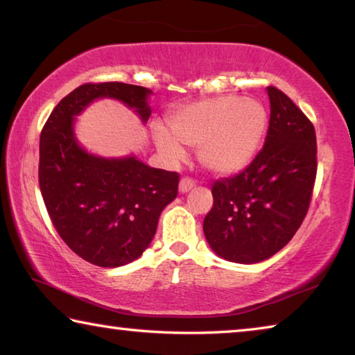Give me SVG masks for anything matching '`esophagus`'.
<instances>
[{
  "instance_id": "obj_1",
  "label": "esophagus",
  "mask_w": 355,
  "mask_h": 355,
  "mask_svg": "<svg viewBox=\"0 0 355 355\" xmlns=\"http://www.w3.org/2000/svg\"><path fill=\"white\" fill-rule=\"evenodd\" d=\"M196 183L192 182L189 178H182L180 180V184H178V191L182 192V194H186V192H189L192 188H194Z\"/></svg>"
}]
</instances>
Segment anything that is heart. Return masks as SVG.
<instances>
[{
    "mask_svg": "<svg viewBox=\"0 0 355 355\" xmlns=\"http://www.w3.org/2000/svg\"><path fill=\"white\" fill-rule=\"evenodd\" d=\"M171 133L153 127V141L167 159L184 158L181 147L197 148L199 163L216 175L244 171L258 153L268 127V112L254 98L219 95L180 106L169 119Z\"/></svg>",
    "mask_w": 355,
    "mask_h": 355,
    "instance_id": "heart-1",
    "label": "heart"
}]
</instances>
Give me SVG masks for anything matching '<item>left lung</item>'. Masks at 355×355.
<instances>
[{
	"mask_svg": "<svg viewBox=\"0 0 355 355\" xmlns=\"http://www.w3.org/2000/svg\"><path fill=\"white\" fill-rule=\"evenodd\" d=\"M268 136L252 164L213 184L203 233L216 255L254 264L291 241L302 224L316 178V135L305 114L275 87Z\"/></svg>",
	"mask_w": 355,
	"mask_h": 355,
	"instance_id": "obj_1",
	"label": "left lung"
}]
</instances>
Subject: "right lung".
Returning <instances> with one entry per match:
<instances>
[{"label":"right lung","mask_w":355,"mask_h":355,"mask_svg":"<svg viewBox=\"0 0 355 355\" xmlns=\"http://www.w3.org/2000/svg\"><path fill=\"white\" fill-rule=\"evenodd\" d=\"M152 94L125 83L83 84L59 101L42 130L39 184L46 211L65 244L101 268L123 266L144 254L161 211L177 197L178 173L150 167L133 153L87 152L78 142L76 117L95 100L111 98L147 123Z\"/></svg>","instance_id":"right-lung-1"}]
</instances>
